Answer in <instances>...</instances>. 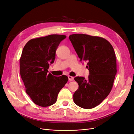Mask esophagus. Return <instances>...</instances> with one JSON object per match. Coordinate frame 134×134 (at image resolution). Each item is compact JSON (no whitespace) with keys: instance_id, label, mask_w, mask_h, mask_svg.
<instances>
[{"instance_id":"1","label":"esophagus","mask_w":134,"mask_h":134,"mask_svg":"<svg viewBox=\"0 0 134 134\" xmlns=\"http://www.w3.org/2000/svg\"><path fill=\"white\" fill-rule=\"evenodd\" d=\"M68 79H69V81H73V80H74V77H73L72 76L68 75Z\"/></svg>"}]
</instances>
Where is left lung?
Segmentation results:
<instances>
[{
  "instance_id": "8db88e82",
  "label": "left lung",
  "mask_w": 134,
  "mask_h": 134,
  "mask_svg": "<svg viewBox=\"0 0 134 134\" xmlns=\"http://www.w3.org/2000/svg\"><path fill=\"white\" fill-rule=\"evenodd\" d=\"M69 38L80 61L87 62L88 78H74L79 88L73 100L79 107L90 109L100 104L110 93L117 73L113 47L106 39L88 35H71Z\"/></svg>"
}]
</instances>
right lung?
<instances>
[{"label": "right lung", "instance_id": "obj_1", "mask_svg": "<svg viewBox=\"0 0 134 134\" xmlns=\"http://www.w3.org/2000/svg\"><path fill=\"white\" fill-rule=\"evenodd\" d=\"M66 37L55 34L33 38L23 48L19 60L20 76L26 93L40 107L55 103L60 91L68 81L66 75L55 76L48 73L49 64L54 62L56 49Z\"/></svg>", "mask_w": 134, "mask_h": 134}]
</instances>
